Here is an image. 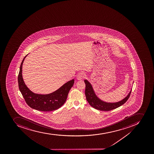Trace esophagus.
<instances>
[{
	"label": "esophagus",
	"mask_w": 154,
	"mask_h": 154,
	"mask_svg": "<svg viewBox=\"0 0 154 154\" xmlns=\"http://www.w3.org/2000/svg\"><path fill=\"white\" fill-rule=\"evenodd\" d=\"M85 74L84 73H83V72H80V73H79L78 74L77 76V79L78 80H81L82 79L85 77Z\"/></svg>",
	"instance_id": "34e87169"
}]
</instances>
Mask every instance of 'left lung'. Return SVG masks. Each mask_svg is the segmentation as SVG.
<instances>
[{
	"instance_id": "left-lung-1",
	"label": "left lung",
	"mask_w": 154,
	"mask_h": 154,
	"mask_svg": "<svg viewBox=\"0 0 154 154\" xmlns=\"http://www.w3.org/2000/svg\"><path fill=\"white\" fill-rule=\"evenodd\" d=\"M85 83L86 84L85 95L86 100L88 101L90 105L97 110L101 111L111 110L116 109L117 108L123 105L129 98L132 88H131L128 94L123 98L121 100L118 102H108L101 100L100 98L97 95L92 85L87 80H85ZM134 84V82H133Z\"/></svg>"
}]
</instances>
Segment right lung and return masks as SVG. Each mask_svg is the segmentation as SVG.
<instances>
[{
    "mask_svg": "<svg viewBox=\"0 0 154 154\" xmlns=\"http://www.w3.org/2000/svg\"><path fill=\"white\" fill-rule=\"evenodd\" d=\"M27 55L25 56L20 64L18 77L19 90L26 103L32 109L41 111H51L59 109L66 100L68 93L73 86L74 79L67 82L59 89L49 94L33 93L26 86L22 75L23 64Z\"/></svg>",
    "mask_w": 154,
    "mask_h": 154,
    "instance_id": "right-lung-1",
    "label": "right lung"
}]
</instances>
